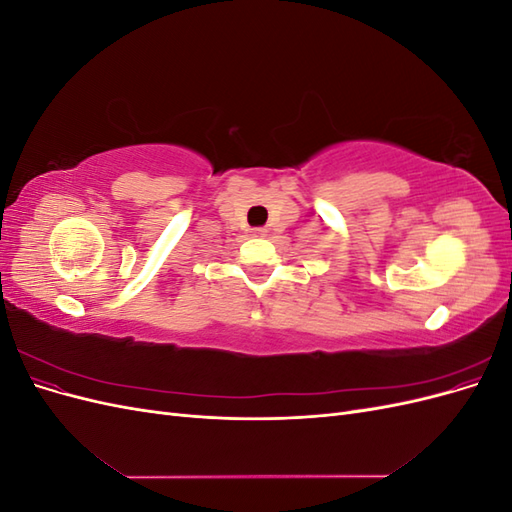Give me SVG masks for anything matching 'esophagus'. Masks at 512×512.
<instances>
[{"label": "esophagus", "instance_id": "obj_1", "mask_svg": "<svg viewBox=\"0 0 512 512\" xmlns=\"http://www.w3.org/2000/svg\"><path fill=\"white\" fill-rule=\"evenodd\" d=\"M252 232H254V237H265V235H267L265 228H254Z\"/></svg>", "mask_w": 512, "mask_h": 512}]
</instances>
